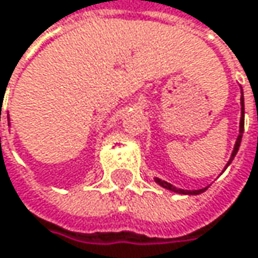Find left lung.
Wrapping results in <instances>:
<instances>
[{"label": "left lung", "instance_id": "1", "mask_svg": "<svg viewBox=\"0 0 258 258\" xmlns=\"http://www.w3.org/2000/svg\"><path fill=\"white\" fill-rule=\"evenodd\" d=\"M242 93V92H241ZM242 133H244V96L241 95V121H239V136H238V139H236V142H235L234 146V150H232V155H231V159L228 160V163H226V166L225 168H228L229 165H231V162L234 160L235 155H236V152H238V149H239V144H241V139H242ZM155 181L159 184L160 187H163V188L166 189H171V191H174V192H178V194H189V196H197V194H202V192H205L206 188H200V189H181V188H176L174 187L172 184H169V182H166V181H162L159 178H155Z\"/></svg>", "mask_w": 258, "mask_h": 258}]
</instances>
